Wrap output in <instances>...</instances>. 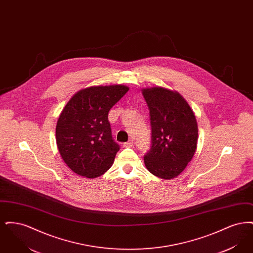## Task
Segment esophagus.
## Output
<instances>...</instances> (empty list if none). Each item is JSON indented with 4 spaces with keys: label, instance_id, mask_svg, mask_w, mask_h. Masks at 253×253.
Masks as SVG:
<instances>
[{
    "label": "esophagus",
    "instance_id": "obj_1",
    "mask_svg": "<svg viewBox=\"0 0 253 253\" xmlns=\"http://www.w3.org/2000/svg\"><path fill=\"white\" fill-rule=\"evenodd\" d=\"M132 145H133V142H132V140H129L128 142H125L123 146L124 147H126V148H129V147H132Z\"/></svg>",
    "mask_w": 253,
    "mask_h": 253
}]
</instances>
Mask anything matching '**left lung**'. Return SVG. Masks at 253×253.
I'll return each instance as SVG.
<instances>
[{
  "instance_id": "left-lung-1",
  "label": "left lung",
  "mask_w": 253,
  "mask_h": 253,
  "mask_svg": "<svg viewBox=\"0 0 253 253\" xmlns=\"http://www.w3.org/2000/svg\"><path fill=\"white\" fill-rule=\"evenodd\" d=\"M142 94L152 127V148L145 155V166L157 177L172 179L194 156L197 121L186 99L176 91L152 87L142 89Z\"/></svg>"
}]
</instances>
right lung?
<instances>
[{
    "mask_svg": "<svg viewBox=\"0 0 253 253\" xmlns=\"http://www.w3.org/2000/svg\"><path fill=\"white\" fill-rule=\"evenodd\" d=\"M128 90L121 84L91 86L77 92L62 109L56 141L75 173L96 178L113 165L120 146L112 137L108 113Z\"/></svg>",
    "mask_w": 253,
    "mask_h": 253,
    "instance_id": "obj_1",
    "label": "right lung"
}]
</instances>
